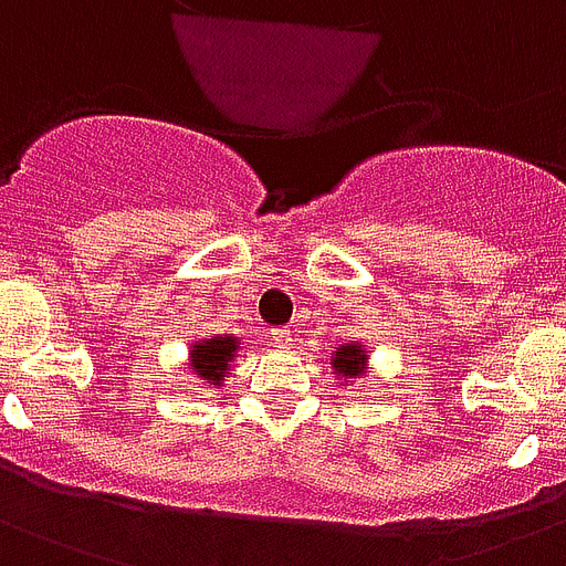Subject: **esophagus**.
<instances>
[{
  "instance_id": "esophagus-1",
  "label": "esophagus",
  "mask_w": 566,
  "mask_h": 566,
  "mask_svg": "<svg viewBox=\"0 0 566 566\" xmlns=\"http://www.w3.org/2000/svg\"><path fill=\"white\" fill-rule=\"evenodd\" d=\"M271 345H274V347H292V329H286V327L271 329Z\"/></svg>"
}]
</instances>
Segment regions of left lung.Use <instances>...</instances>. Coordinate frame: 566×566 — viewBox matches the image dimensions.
Listing matches in <instances>:
<instances>
[{"label":"left lung","mask_w":566,"mask_h":566,"mask_svg":"<svg viewBox=\"0 0 566 566\" xmlns=\"http://www.w3.org/2000/svg\"><path fill=\"white\" fill-rule=\"evenodd\" d=\"M368 345L361 342H345L338 345L333 354H329V368L336 374V379L342 386H350L356 379H361L368 374Z\"/></svg>","instance_id":"1"}]
</instances>
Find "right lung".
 <instances>
[{
  "label": "right lung",
  "mask_w": 566,
  "mask_h": 566,
  "mask_svg": "<svg viewBox=\"0 0 566 566\" xmlns=\"http://www.w3.org/2000/svg\"><path fill=\"white\" fill-rule=\"evenodd\" d=\"M239 347H242V338L233 336V333L198 338V342L189 345L187 354L189 377H196V386L219 388L224 382V377L233 370V359H237Z\"/></svg>",
  "instance_id": "right-lung-1"
}]
</instances>
